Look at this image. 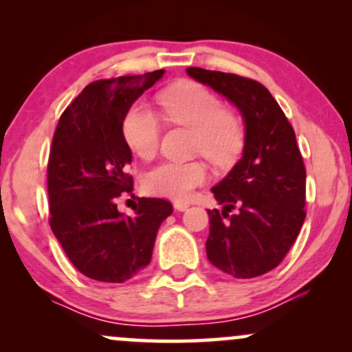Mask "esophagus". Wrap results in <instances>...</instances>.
I'll list each match as a JSON object with an SVG mask.
<instances>
[{
	"label": "esophagus",
	"instance_id": "obj_1",
	"mask_svg": "<svg viewBox=\"0 0 352 352\" xmlns=\"http://www.w3.org/2000/svg\"><path fill=\"white\" fill-rule=\"evenodd\" d=\"M190 207L187 201H173V208L177 210V212H185Z\"/></svg>",
	"mask_w": 352,
	"mask_h": 352
}]
</instances>
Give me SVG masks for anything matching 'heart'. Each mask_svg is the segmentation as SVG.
Segmentation results:
<instances>
[{
	"mask_svg": "<svg viewBox=\"0 0 352 352\" xmlns=\"http://www.w3.org/2000/svg\"><path fill=\"white\" fill-rule=\"evenodd\" d=\"M165 117L173 124L193 129V145L215 165H227L243 144V125L233 112L223 109L215 92L195 80H180L160 94ZM122 135L135 155L152 159L159 148L160 124L145 102H135L122 120ZM208 180L204 162H162L144 177L148 193L170 200H187L192 192Z\"/></svg>",
	"mask_w": 352,
	"mask_h": 352,
	"instance_id": "1",
	"label": "heart"
}]
</instances>
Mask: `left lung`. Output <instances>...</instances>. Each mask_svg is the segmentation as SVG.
I'll use <instances>...</instances> for the list:
<instances>
[{
	"instance_id": "1",
	"label": "left lung",
	"mask_w": 352,
	"mask_h": 352,
	"mask_svg": "<svg viewBox=\"0 0 352 352\" xmlns=\"http://www.w3.org/2000/svg\"><path fill=\"white\" fill-rule=\"evenodd\" d=\"M187 74L227 98L245 124L243 155L212 188L225 207L207 210V256L235 278L260 276L281 263L306 217V170L296 135L263 84L201 67H187ZM233 208L239 212L230 216Z\"/></svg>"
}]
</instances>
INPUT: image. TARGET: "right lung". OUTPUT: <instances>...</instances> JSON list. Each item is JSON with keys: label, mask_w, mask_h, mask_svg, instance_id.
Masks as SVG:
<instances>
[{"label": "right lung", "mask_w": 352, "mask_h": 352, "mask_svg": "<svg viewBox=\"0 0 352 352\" xmlns=\"http://www.w3.org/2000/svg\"><path fill=\"white\" fill-rule=\"evenodd\" d=\"M162 76L160 69L91 82L63 112L52 137L50 225L71 263L91 280L124 283L145 268L159 227L173 212L162 199H139L132 217L116 204L132 190L122 120Z\"/></svg>", "instance_id": "obj_1"}]
</instances>
